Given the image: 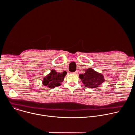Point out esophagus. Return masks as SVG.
<instances>
[{"instance_id": "34e87169", "label": "esophagus", "mask_w": 135, "mask_h": 135, "mask_svg": "<svg viewBox=\"0 0 135 135\" xmlns=\"http://www.w3.org/2000/svg\"><path fill=\"white\" fill-rule=\"evenodd\" d=\"M74 74H78V72H77V71H75V72H74Z\"/></svg>"}]
</instances>
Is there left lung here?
Returning <instances> with one entry per match:
<instances>
[{
	"label": "left lung",
	"instance_id": "left-lung-1",
	"mask_svg": "<svg viewBox=\"0 0 135 135\" xmlns=\"http://www.w3.org/2000/svg\"><path fill=\"white\" fill-rule=\"evenodd\" d=\"M79 77L82 80L84 86L90 88H97L105 81L104 76L91 68L87 69L84 74H80Z\"/></svg>",
	"mask_w": 135,
	"mask_h": 135
}]
</instances>
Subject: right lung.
<instances>
[{
  "mask_svg": "<svg viewBox=\"0 0 135 135\" xmlns=\"http://www.w3.org/2000/svg\"><path fill=\"white\" fill-rule=\"evenodd\" d=\"M66 74V71H64L60 74L58 73L55 70H52L51 73L44 78L43 84L50 88H53L60 86V83L64 80Z\"/></svg>",
  "mask_w": 135,
  "mask_h": 135,
  "instance_id": "1",
  "label": "right lung"
}]
</instances>
